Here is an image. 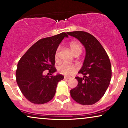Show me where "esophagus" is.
<instances>
[{
    "label": "esophagus",
    "mask_w": 128,
    "mask_h": 128,
    "mask_svg": "<svg viewBox=\"0 0 128 128\" xmlns=\"http://www.w3.org/2000/svg\"><path fill=\"white\" fill-rule=\"evenodd\" d=\"M64 79H67H67H70V78H69V77H67V76H65V77H64Z\"/></svg>",
    "instance_id": "1"
}]
</instances>
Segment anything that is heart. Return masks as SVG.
Segmentation results:
<instances>
[{"label": "heart", "instance_id": "obj_1", "mask_svg": "<svg viewBox=\"0 0 128 128\" xmlns=\"http://www.w3.org/2000/svg\"><path fill=\"white\" fill-rule=\"evenodd\" d=\"M69 46H70V49H71L72 52L74 54V55L79 54L80 55V53L82 52V47L79 42H70L69 44ZM59 51L60 49L58 48L56 50L55 53V60H58V56H59ZM78 67L75 65H72V64H66V63H63V64H60L58 67V72L61 74H64L66 76H71L73 74H74L77 70Z\"/></svg>", "mask_w": 128, "mask_h": 128}]
</instances>
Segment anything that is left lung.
<instances>
[{
  "instance_id": "8db88e82",
  "label": "left lung",
  "mask_w": 128,
  "mask_h": 128,
  "mask_svg": "<svg viewBox=\"0 0 128 128\" xmlns=\"http://www.w3.org/2000/svg\"><path fill=\"white\" fill-rule=\"evenodd\" d=\"M67 34L78 39L86 50L83 66L78 72L84 77L75 78L78 84L70 90V95L78 104L92 105L102 98L110 85L112 72L110 58L99 41L90 34L84 31Z\"/></svg>"
}]
</instances>
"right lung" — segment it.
<instances>
[{
    "instance_id": "1",
    "label": "right lung",
    "mask_w": 128,
    "mask_h": 128,
    "mask_svg": "<svg viewBox=\"0 0 128 128\" xmlns=\"http://www.w3.org/2000/svg\"><path fill=\"white\" fill-rule=\"evenodd\" d=\"M65 32L44 38L28 50L19 60L16 70V81L24 96L31 103L43 104L53 99L58 82L64 79L62 74L45 76L44 70L51 75L56 71L55 55Z\"/></svg>"
}]
</instances>
